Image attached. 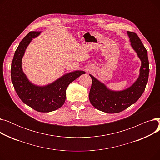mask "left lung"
I'll use <instances>...</instances> for the list:
<instances>
[{
    "label": "left lung",
    "instance_id": "8db88e82",
    "mask_svg": "<svg viewBox=\"0 0 160 160\" xmlns=\"http://www.w3.org/2000/svg\"><path fill=\"white\" fill-rule=\"evenodd\" d=\"M131 46L141 61L138 78L128 88L122 91H112L103 83L89 74L92 79L89 98L97 110L108 113H119L135 103L143 93L148 82L149 62L147 50L136 33L127 32Z\"/></svg>",
    "mask_w": 160,
    "mask_h": 160
}]
</instances>
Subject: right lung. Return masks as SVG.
I'll return each instance as SVG.
<instances>
[{
  "label": "right lung",
  "mask_w": 160,
  "mask_h": 160,
  "mask_svg": "<svg viewBox=\"0 0 160 160\" xmlns=\"http://www.w3.org/2000/svg\"><path fill=\"white\" fill-rule=\"evenodd\" d=\"M40 33L30 32L21 41L12 62L11 78L17 94L24 104L39 112H50L63 106L67 87L85 72H71L45 86H38L31 83L22 71V58L32 38L38 36Z\"/></svg>",
  "instance_id": "right-lung-1"
}]
</instances>
